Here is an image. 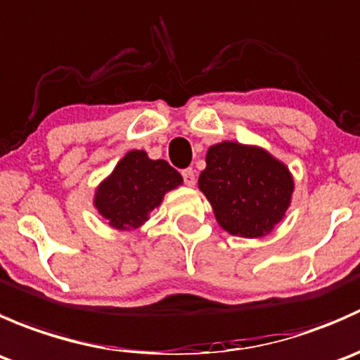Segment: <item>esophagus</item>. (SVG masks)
Wrapping results in <instances>:
<instances>
[{"label":"esophagus","instance_id":"1","mask_svg":"<svg viewBox=\"0 0 360 360\" xmlns=\"http://www.w3.org/2000/svg\"><path fill=\"white\" fill-rule=\"evenodd\" d=\"M183 177H184V183L188 184V186H195V170L193 169H186L183 170Z\"/></svg>","mask_w":360,"mask_h":360}]
</instances>
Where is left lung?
I'll return each instance as SVG.
<instances>
[{
	"mask_svg": "<svg viewBox=\"0 0 360 360\" xmlns=\"http://www.w3.org/2000/svg\"><path fill=\"white\" fill-rule=\"evenodd\" d=\"M205 163L198 190L224 231L261 238L284 219L292 202L294 179L282 160L261 146L223 141L207 150Z\"/></svg>",
	"mask_w": 360,
	"mask_h": 360,
	"instance_id": "left-lung-1",
	"label": "left lung"
}]
</instances>
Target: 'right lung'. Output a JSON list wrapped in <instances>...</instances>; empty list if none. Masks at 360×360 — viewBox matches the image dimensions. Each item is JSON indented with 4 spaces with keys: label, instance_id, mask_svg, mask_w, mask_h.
I'll return each mask as SVG.
<instances>
[{
    "label": "right lung",
    "instance_id": "right-lung-1",
    "mask_svg": "<svg viewBox=\"0 0 360 360\" xmlns=\"http://www.w3.org/2000/svg\"><path fill=\"white\" fill-rule=\"evenodd\" d=\"M183 176L165 160H151L144 150H130L94 193V207L111 228L139 230Z\"/></svg>",
    "mask_w": 360,
    "mask_h": 360
}]
</instances>
